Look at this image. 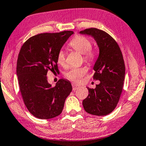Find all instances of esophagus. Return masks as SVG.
Returning a JSON list of instances; mask_svg holds the SVG:
<instances>
[{"instance_id": "esophagus-1", "label": "esophagus", "mask_w": 146, "mask_h": 146, "mask_svg": "<svg viewBox=\"0 0 146 146\" xmlns=\"http://www.w3.org/2000/svg\"><path fill=\"white\" fill-rule=\"evenodd\" d=\"M72 87H73V91H75V90L78 89V88H79V87H80V86H79V85H77L76 84H74V83H73V84H72Z\"/></svg>"}]
</instances>
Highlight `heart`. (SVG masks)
I'll return each mask as SVG.
<instances>
[{
    "label": "heart",
    "instance_id": "b5f03b06",
    "mask_svg": "<svg viewBox=\"0 0 146 146\" xmlns=\"http://www.w3.org/2000/svg\"><path fill=\"white\" fill-rule=\"evenodd\" d=\"M69 46L83 54L84 60L88 64H94L97 59L96 52L92 48V42L88 38L82 35H77L69 42ZM56 61L62 67L65 66V54L64 52L60 50L56 55ZM88 69L86 67L71 68L66 73V77L73 82H79L82 77L86 74Z\"/></svg>",
    "mask_w": 146,
    "mask_h": 146
}]
</instances>
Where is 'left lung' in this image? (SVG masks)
I'll return each mask as SVG.
<instances>
[{
    "mask_svg": "<svg viewBox=\"0 0 146 146\" xmlns=\"http://www.w3.org/2000/svg\"><path fill=\"white\" fill-rule=\"evenodd\" d=\"M79 33L94 37L100 50L93 78L100 84L94 89L88 88L89 94L83 100V106L89 114L107 115L116 108L123 91L125 66L122 52L115 40L104 31L88 28Z\"/></svg>",
    "mask_w": 146,
    "mask_h": 146,
    "instance_id": "8db88e82",
    "label": "left lung"
}]
</instances>
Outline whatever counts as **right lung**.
Returning a JSON list of instances; mask_svg holds the SVG:
<instances>
[{
	"mask_svg": "<svg viewBox=\"0 0 146 146\" xmlns=\"http://www.w3.org/2000/svg\"><path fill=\"white\" fill-rule=\"evenodd\" d=\"M73 33L37 34L27 40L20 49L17 62L20 92L25 106L35 117L49 119L59 115L72 91L71 83L63 79L52 88L48 83L47 73H59L57 53Z\"/></svg>",
	"mask_w": 146,
	"mask_h": 146,
	"instance_id": "right-lung-1",
	"label": "right lung"
}]
</instances>
